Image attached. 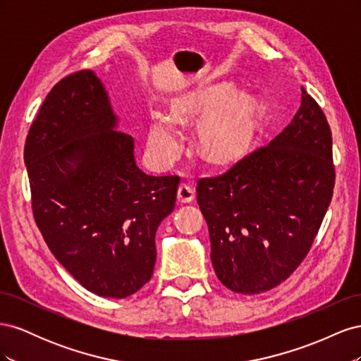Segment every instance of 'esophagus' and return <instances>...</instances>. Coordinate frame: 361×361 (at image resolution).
Returning a JSON list of instances; mask_svg holds the SVG:
<instances>
[{
  "label": "esophagus",
  "instance_id": "34e87169",
  "mask_svg": "<svg viewBox=\"0 0 361 361\" xmlns=\"http://www.w3.org/2000/svg\"><path fill=\"white\" fill-rule=\"evenodd\" d=\"M194 188L188 183H180V187L178 190V200L180 203H190L194 200Z\"/></svg>",
  "mask_w": 361,
  "mask_h": 361
}]
</instances>
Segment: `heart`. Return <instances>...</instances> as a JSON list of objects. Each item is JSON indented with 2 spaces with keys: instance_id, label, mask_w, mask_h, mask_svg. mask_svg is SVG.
Listing matches in <instances>:
<instances>
[{
  "instance_id": "obj_1",
  "label": "heart",
  "mask_w": 361,
  "mask_h": 361,
  "mask_svg": "<svg viewBox=\"0 0 361 361\" xmlns=\"http://www.w3.org/2000/svg\"><path fill=\"white\" fill-rule=\"evenodd\" d=\"M226 99L224 93L207 92L190 97L173 106L171 116L183 120L195 113L211 111ZM250 118V106L245 99H236L218 113L202 128V143L214 155H226L245 137ZM150 154L158 162L169 164L179 152V137L169 120L157 117L149 134Z\"/></svg>"
}]
</instances>
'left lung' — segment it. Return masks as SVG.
Masks as SVG:
<instances>
[{
    "label": "left lung",
    "mask_w": 361,
    "mask_h": 361,
    "mask_svg": "<svg viewBox=\"0 0 361 361\" xmlns=\"http://www.w3.org/2000/svg\"><path fill=\"white\" fill-rule=\"evenodd\" d=\"M334 180L330 125L301 87L298 111L274 138L197 180L218 280L255 295L289 279L319 232Z\"/></svg>",
    "instance_id": "left-lung-1"
}]
</instances>
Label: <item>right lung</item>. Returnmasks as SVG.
I'll use <instances>...</instances> for the list:
<instances>
[{"label":"right lung","mask_w":361,"mask_h":361,"mask_svg":"<svg viewBox=\"0 0 361 361\" xmlns=\"http://www.w3.org/2000/svg\"><path fill=\"white\" fill-rule=\"evenodd\" d=\"M90 71L61 78L32 120L24 147L31 209L60 264L96 295L126 298L154 274L155 235L180 178L149 176L133 137Z\"/></svg>","instance_id":"add662e5"}]
</instances>
